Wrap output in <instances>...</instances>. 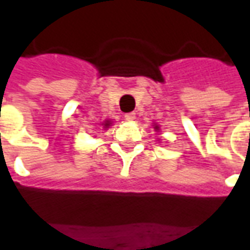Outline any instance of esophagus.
I'll list each match as a JSON object with an SVG mask.
<instances>
[{
    "instance_id": "obj_1",
    "label": "esophagus",
    "mask_w": 250,
    "mask_h": 250,
    "mask_svg": "<svg viewBox=\"0 0 250 250\" xmlns=\"http://www.w3.org/2000/svg\"><path fill=\"white\" fill-rule=\"evenodd\" d=\"M125 120L126 121H134L136 120V113H126L125 114Z\"/></svg>"
}]
</instances>
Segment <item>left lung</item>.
Segmentation results:
<instances>
[{
    "label": "left lung",
    "instance_id": "obj_1",
    "mask_svg": "<svg viewBox=\"0 0 250 250\" xmlns=\"http://www.w3.org/2000/svg\"><path fill=\"white\" fill-rule=\"evenodd\" d=\"M153 126H154V130H155V132H159V130H161V129H159L158 124H154Z\"/></svg>",
    "mask_w": 250,
    "mask_h": 250
}]
</instances>
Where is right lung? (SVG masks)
Returning a JSON list of instances; mask_svg holds the SVG:
<instances>
[{
	"label": "right lung",
	"mask_w": 250,
	"mask_h": 250,
	"mask_svg": "<svg viewBox=\"0 0 250 250\" xmlns=\"http://www.w3.org/2000/svg\"><path fill=\"white\" fill-rule=\"evenodd\" d=\"M101 125H103V127H104V129H108V127L112 125V120H105L104 123L101 124Z\"/></svg>",
	"instance_id": "add662e5"
}]
</instances>
